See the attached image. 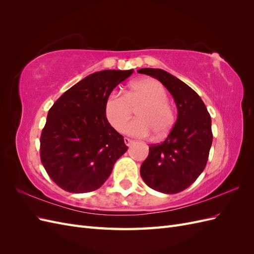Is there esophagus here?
Masks as SVG:
<instances>
[{
    "instance_id": "obj_1",
    "label": "esophagus",
    "mask_w": 254,
    "mask_h": 254,
    "mask_svg": "<svg viewBox=\"0 0 254 254\" xmlns=\"http://www.w3.org/2000/svg\"><path fill=\"white\" fill-rule=\"evenodd\" d=\"M124 142H125V144L127 145V146H130L132 144V140H130V139H128V137H124Z\"/></svg>"
}]
</instances>
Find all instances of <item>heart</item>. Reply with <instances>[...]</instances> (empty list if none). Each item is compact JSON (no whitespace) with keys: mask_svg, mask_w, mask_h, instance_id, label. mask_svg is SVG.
<instances>
[{"mask_svg":"<svg viewBox=\"0 0 254 254\" xmlns=\"http://www.w3.org/2000/svg\"><path fill=\"white\" fill-rule=\"evenodd\" d=\"M167 97L165 88L158 80H135L125 94L111 92L107 96L104 107L106 119L113 129L122 131L136 110L137 119L125 129L128 134L144 137L152 130L156 136H164L175 124V111Z\"/></svg>","mask_w":254,"mask_h":254,"instance_id":"1","label":"heart"}]
</instances>
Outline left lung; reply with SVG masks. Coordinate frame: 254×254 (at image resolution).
I'll use <instances>...</instances> for the list:
<instances>
[{
  "label": "left lung",
  "mask_w": 254,
  "mask_h": 254,
  "mask_svg": "<svg viewBox=\"0 0 254 254\" xmlns=\"http://www.w3.org/2000/svg\"><path fill=\"white\" fill-rule=\"evenodd\" d=\"M162 82L178 109L176 124L160 144L149 146L141 177L152 190L176 194L188 189L203 172L213 141L211 117L196 92L161 68L137 70Z\"/></svg>",
  "instance_id": "1"
}]
</instances>
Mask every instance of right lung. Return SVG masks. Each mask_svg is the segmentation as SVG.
Returning a JSON list of instances; mask_svg holds the SVG:
<instances>
[{"label":"right lung","instance_id":"add662e5","mask_svg":"<svg viewBox=\"0 0 254 254\" xmlns=\"http://www.w3.org/2000/svg\"><path fill=\"white\" fill-rule=\"evenodd\" d=\"M133 70H105L65 91L49 110L40 137L41 162L59 188L80 194L101 188L128 149L107 121L105 101Z\"/></svg>","mask_w":254,"mask_h":254}]
</instances>
